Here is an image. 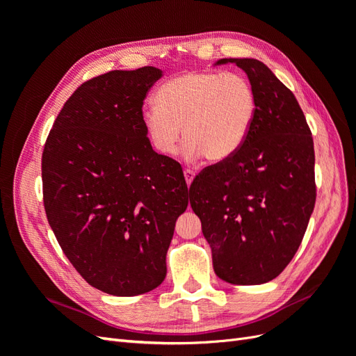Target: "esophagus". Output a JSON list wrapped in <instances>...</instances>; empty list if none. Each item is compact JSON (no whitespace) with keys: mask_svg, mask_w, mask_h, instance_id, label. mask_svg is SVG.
Segmentation results:
<instances>
[{"mask_svg":"<svg viewBox=\"0 0 356 356\" xmlns=\"http://www.w3.org/2000/svg\"><path fill=\"white\" fill-rule=\"evenodd\" d=\"M184 177H186V182H187V184L190 186L191 182H193V179H195V177H196L195 170H191V169H186V170H184Z\"/></svg>","mask_w":356,"mask_h":356,"instance_id":"34e87169","label":"esophagus"}]
</instances>
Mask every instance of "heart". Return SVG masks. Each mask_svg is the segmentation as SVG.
Wrapping results in <instances>:
<instances>
[{
	"label": "heart",
	"instance_id": "obj_1",
	"mask_svg": "<svg viewBox=\"0 0 356 356\" xmlns=\"http://www.w3.org/2000/svg\"><path fill=\"white\" fill-rule=\"evenodd\" d=\"M154 108L143 114L149 141L174 156L179 136L184 157L220 163L239 152L257 115V96L243 75L188 71L165 81L153 95ZM181 132H179V129Z\"/></svg>",
	"mask_w": 356,
	"mask_h": 356
}]
</instances>
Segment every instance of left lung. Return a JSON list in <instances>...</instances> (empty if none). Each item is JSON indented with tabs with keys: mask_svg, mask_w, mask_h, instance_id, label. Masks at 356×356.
<instances>
[{
	"mask_svg": "<svg viewBox=\"0 0 356 356\" xmlns=\"http://www.w3.org/2000/svg\"><path fill=\"white\" fill-rule=\"evenodd\" d=\"M236 63L257 96L250 135L230 159L190 186L191 209L212 251L213 272L233 285L272 281L293 260L315 208L314 139L300 105L263 62Z\"/></svg>",
	"mask_w": 356,
	"mask_h": 356,
	"instance_id": "obj_1",
	"label": "left lung"
}]
</instances>
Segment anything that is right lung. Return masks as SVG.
I'll return each instance as SVG.
<instances>
[{
	"label": "right lung",
	"mask_w": 356,
	"mask_h": 356,
	"mask_svg": "<svg viewBox=\"0 0 356 356\" xmlns=\"http://www.w3.org/2000/svg\"><path fill=\"white\" fill-rule=\"evenodd\" d=\"M163 75L115 70L81 84L42 152L50 227L88 284L110 296L149 293L166 277L175 222L187 209L179 163L147 138L143 104Z\"/></svg>",
	"instance_id": "obj_1"
}]
</instances>
